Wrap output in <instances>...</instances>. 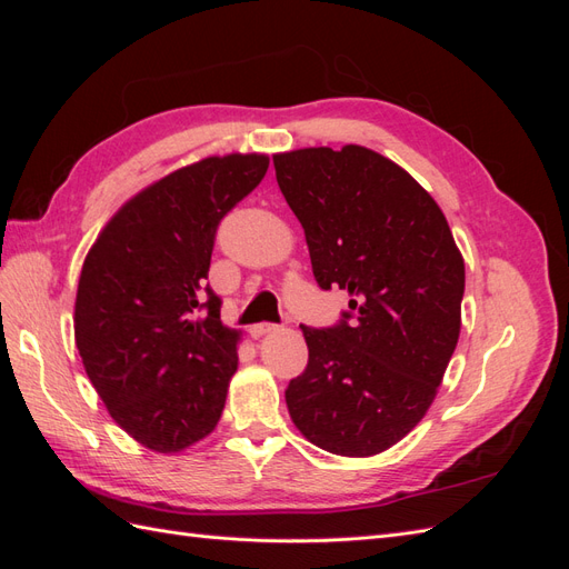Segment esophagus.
<instances>
[{
    "instance_id": "esophagus-1",
    "label": "esophagus",
    "mask_w": 569,
    "mask_h": 569,
    "mask_svg": "<svg viewBox=\"0 0 569 569\" xmlns=\"http://www.w3.org/2000/svg\"><path fill=\"white\" fill-rule=\"evenodd\" d=\"M251 337L253 339H261V337H266V335H272V332H278V325H270V322H258V325H251Z\"/></svg>"
}]
</instances>
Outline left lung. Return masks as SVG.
<instances>
[{"instance_id": "1", "label": "left lung", "mask_w": 569, "mask_h": 569, "mask_svg": "<svg viewBox=\"0 0 569 569\" xmlns=\"http://www.w3.org/2000/svg\"><path fill=\"white\" fill-rule=\"evenodd\" d=\"M272 163L318 284L351 297L339 325H301L308 366L284 391L291 422L322 451L377 456L425 418L449 368L462 253L439 203L382 153L308 147Z\"/></svg>"}]
</instances>
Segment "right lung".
<instances>
[{
    "label": "right lung",
    "mask_w": 569,
    "mask_h": 569,
    "mask_svg": "<svg viewBox=\"0 0 569 569\" xmlns=\"http://www.w3.org/2000/svg\"><path fill=\"white\" fill-rule=\"evenodd\" d=\"M266 153L184 166L128 199L84 256L76 347L116 425L144 449L180 453L226 408L242 332L206 284L218 222L263 180Z\"/></svg>",
    "instance_id": "right-lung-1"
}]
</instances>
